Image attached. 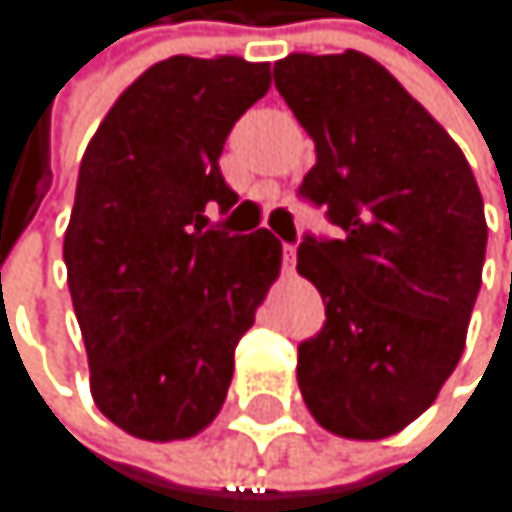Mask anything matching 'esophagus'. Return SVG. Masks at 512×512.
Segmentation results:
<instances>
[{
  "instance_id": "1",
  "label": "esophagus",
  "mask_w": 512,
  "mask_h": 512,
  "mask_svg": "<svg viewBox=\"0 0 512 512\" xmlns=\"http://www.w3.org/2000/svg\"><path fill=\"white\" fill-rule=\"evenodd\" d=\"M294 254H298V245H294V242H285V245H282V258H285V270H294Z\"/></svg>"
}]
</instances>
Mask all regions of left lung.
Instances as JSON below:
<instances>
[{"mask_svg": "<svg viewBox=\"0 0 512 512\" xmlns=\"http://www.w3.org/2000/svg\"><path fill=\"white\" fill-rule=\"evenodd\" d=\"M273 79L316 141L298 196L334 227L298 245L325 304L298 347V384L325 430L384 439L424 415L464 353L482 196L461 147L368 54L294 51Z\"/></svg>", "mask_w": 512, "mask_h": 512, "instance_id": "1", "label": "left lung"}]
</instances>
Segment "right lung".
I'll return each mask as SVG.
<instances>
[{"mask_svg":"<svg viewBox=\"0 0 512 512\" xmlns=\"http://www.w3.org/2000/svg\"><path fill=\"white\" fill-rule=\"evenodd\" d=\"M270 91V64L174 54L122 91L79 165L64 233L91 396L125 433L196 436L233 381V353L279 276L270 230L208 227L239 196L221 153Z\"/></svg>","mask_w":512,"mask_h":512,"instance_id":"add662e5","label":"right lung"}]
</instances>
